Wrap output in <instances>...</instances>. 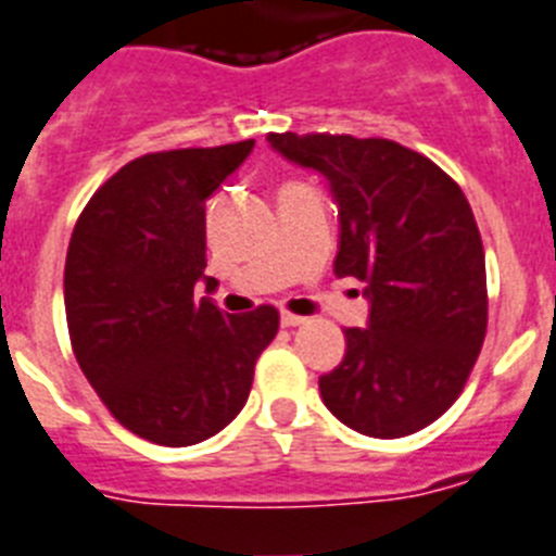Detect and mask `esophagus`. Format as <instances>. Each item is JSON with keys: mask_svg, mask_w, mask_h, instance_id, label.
Instances as JSON below:
<instances>
[{"mask_svg": "<svg viewBox=\"0 0 556 556\" xmlns=\"http://www.w3.org/2000/svg\"><path fill=\"white\" fill-rule=\"evenodd\" d=\"M309 320V317H303V315H295V312H281V326H303Z\"/></svg>", "mask_w": 556, "mask_h": 556, "instance_id": "1", "label": "esophagus"}]
</instances>
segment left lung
Returning a JSON list of instances; mask_svg holds the SVG:
<instances>
[{"mask_svg": "<svg viewBox=\"0 0 556 556\" xmlns=\"http://www.w3.org/2000/svg\"><path fill=\"white\" fill-rule=\"evenodd\" d=\"M269 142L329 179L334 273L368 283V329H345L343 363L320 377L326 407L374 439L416 433L462 396L486 337V264L467 197L386 137L283 131Z\"/></svg>", "mask_w": 556, "mask_h": 556, "instance_id": "obj_1", "label": "left lung"}]
</instances>
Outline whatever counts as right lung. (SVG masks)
Masks as SVG:
<instances>
[{"label":"right lung","instance_id":"obj_1","mask_svg":"<svg viewBox=\"0 0 556 556\" xmlns=\"http://www.w3.org/2000/svg\"><path fill=\"white\" fill-rule=\"evenodd\" d=\"M250 151L253 140L137 156L92 193L66 250L80 371L126 430L163 447L211 439L239 416L281 324L269 303L227 315L193 298L207 267L205 202Z\"/></svg>","mask_w":556,"mask_h":556}]
</instances>
